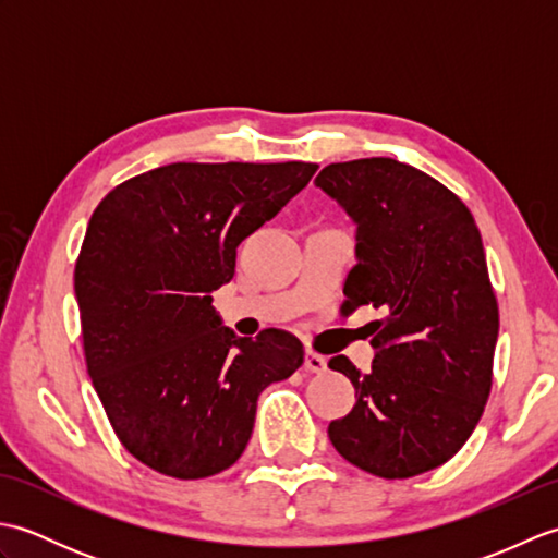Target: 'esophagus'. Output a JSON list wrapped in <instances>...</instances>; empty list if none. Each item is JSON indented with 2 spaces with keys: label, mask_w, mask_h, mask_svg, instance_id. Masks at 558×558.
Wrapping results in <instances>:
<instances>
[{
  "label": "esophagus",
  "mask_w": 558,
  "mask_h": 558,
  "mask_svg": "<svg viewBox=\"0 0 558 558\" xmlns=\"http://www.w3.org/2000/svg\"><path fill=\"white\" fill-rule=\"evenodd\" d=\"M304 369L310 374H324L328 369V360L324 357V354L310 350L304 354Z\"/></svg>",
  "instance_id": "34e87169"
}]
</instances>
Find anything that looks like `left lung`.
<instances>
[{"instance_id":"8db88e82","label":"left lung","mask_w":558,"mask_h":558,"mask_svg":"<svg viewBox=\"0 0 558 558\" xmlns=\"http://www.w3.org/2000/svg\"><path fill=\"white\" fill-rule=\"evenodd\" d=\"M316 186L357 225V264L342 310L372 304V372L328 362L354 386V408L328 424L352 465L408 480L453 458L492 390L499 304L475 218L434 177L393 158L333 162Z\"/></svg>"}]
</instances>
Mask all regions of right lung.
Returning <instances> with one entry per match:
<instances>
[{"label":"right lung","mask_w":558,"mask_h":558,"mask_svg":"<svg viewBox=\"0 0 558 558\" xmlns=\"http://www.w3.org/2000/svg\"><path fill=\"white\" fill-rule=\"evenodd\" d=\"M316 162H172L114 186L93 210L74 270L86 366L112 429L160 475L201 480L244 453L266 386L302 342L220 324L210 292L236 246L310 184Z\"/></svg>","instance_id":"obj_1"}]
</instances>
